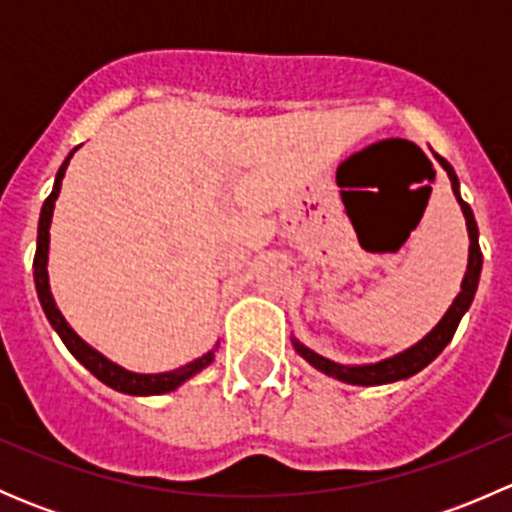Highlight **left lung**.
Segmentation results:
<instances>
[{
    "label": "left lung",
    "instance_id": "1",
    "mask_svg": "<svg viewBox=\"0 0 512 512\" xmlns=\"http://www.w3.org/2000/svg\"><path fill=\"white\" fill-rule=\"evenodd\" d=\"M436 158H438V163L443 165V170L448 173V178H451L453 195H456L458 203H461L463 215H466L468 237H471V250H468L471 255H468V272H466V277H463L461 294L453 299V304H451V309L446 312V317L436 324V329H433L428 337H423L416 347L406 349L404 354L391 356V359L379 361V364H366V366L334 364V361L324 359V356L314 354L312 349H307V347H302L299 342H294L297 354L304 356V359H307L314 369L322 371V374L334 376V379L347 381V384H356V386H376V384H391V381H399V379H409V376L418 374L423 366L431 364V361L436 359L443 349H446V344L451 342L453 334H456L458 322H461V317L466 314V309L471 307L473 294H476V289H478L480 267H483V252H480V245H478V225H476V218H473L471 205H468L466 200L461 198V193H458V178H456V173H453L451 163H448V160H443L441 156H436Z\"/></svg>",
    "mask_w": 512,
    "mask_h": 512
}]
</instances>
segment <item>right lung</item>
Here are the masks:
<instances>
[{
	"label": "right lung",
	"instance_id": "right-lung-1",
	"mask_svg": "<svg viewBox=\"0 0 512 512\" xmlns=\"http://www.w3.org/2000/svg\"><path fill=\"white\" fill-rule=\"evenodd\" d=\"M71 156L64 160V165L56 173V183L54 190H51L49 198L44 200V208H41V218H39V235H36V255H34V282H36V292H39V302L44 307L46 319L51 322V327L59 332L61 342L66 344L71 354L96 376L101 379L103 384L111 386V389L123 391V394H133V396H151V394H165V391H173L183 384L185 379H190L193 374H198L200 369L210 364L215 359V352H208L200 359H195L193 364L183 366V369L168 371V374H133V371L121 369L113 361L103 359L101 354L94 352L86 342H81L76 337L74 329L66 324V319L61 317V312L56 309L54 297L49 292V275H46V257H49V225H51V213H54V200L59 198L61 190V178L66 173V165H69Z\"/></svg>",
	"mask_w": 512,
	"mask_h": 512
}]
</instances>
